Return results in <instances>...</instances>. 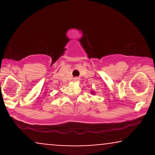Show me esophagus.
Wrapping results in <instances>:
<instances>
[{
  "label": "esophagus",
  "instance_id": "1",
  "mask_svg": "<svg viewBox=\"0 0 155 155\" xmlns=\"http://www.w3.org/2000/svg\"><path fill=\"white\" fill-rule=\"evenodd\" d=\"M80 81V79L79 77L74 78V81H75V82H77V81Z\"/></svg>",
  "mask_w": 155,
  "mask_h": 155
}]
</instances>
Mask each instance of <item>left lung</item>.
Segmentation results:
<instances>
[{
  "instance_id": "left-lung-1",
  "label": "left lung",
  "mask_w": 155,
  "mask_h": 155,
  "mask_svg": "<svg viewBox=\"0 0 155 155\" xmlns=\"http://www.w3.org/2000/svg\"><path fill=\"white\" fill-rule=\"evenodd\" d=\"M91 93L93 94V95H94V94H95V92H94V91H91Z\"/></svg>"
}]
</instances>
